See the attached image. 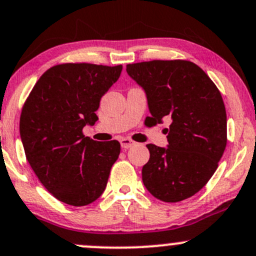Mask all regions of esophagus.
Listing matches in <instances>:
<instances>
[{
  "instance_id": "obj_1",
  "label": "esophagus",
  "mask_w": 256,
  "mask_h": 256,
  "mask_svg": "<svg viewBox=\"0 0 256 256\" xmlns=\"http://www.w3.org/2000/svg\"><path fill=\"white\" fill-rule=\"evenodd\" d=\"M120 144H121V147H122L124 150H128V148H130V147L135 146V141H132V140H130V138H121Z\"/></svg>"
}]
</instances>
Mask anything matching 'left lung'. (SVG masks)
<instances>
[{"label":"left lung","mask_w":256,"mask_h":256,"mask_svg":"<svg viewBox=\"0 0 256 256\" xmlns=\"http://www.w3.org/2000/svg\"><path fill=\"white\" fill-rule=\"evenodd\" d=\"M126 72L146 93L150 125L172 120L168 147L147 144L144 186L164 202L192 198L214 176L227 144V115L218 88L198 64L185 60L130 64Z\"/></svg>","instance_id":"obj_1"}]
</instances>
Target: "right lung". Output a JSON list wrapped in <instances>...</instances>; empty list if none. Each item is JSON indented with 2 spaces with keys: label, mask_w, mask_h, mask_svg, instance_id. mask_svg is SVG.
I'll use <instances>...</instances> for the list:
<instances>
[{
  "label": "right lung",
  "mask_w": 256,
  "mask_h": 256,
  "mask_svg": "<svg viewBox=\"0 0 256 256\" xmlns=\"http://www.w3.org/2000/svg\"><path fill=\"white\" fill-rule=\"evenodd\" d=\"M121 70V64H56L38 80L22 109L20 132L26 160L48 192L67 205L96 201L119 158L116 140L94 141L82 130L98 120L102 96Z\"/></svg>",
  "instance_id": "right-lung-1"
}]
</instances>
